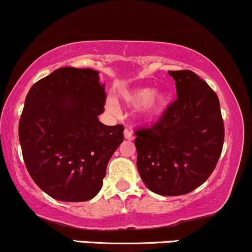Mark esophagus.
<instances>
[{"label":"esophagus","mask_w":252,"mask_h":252,"mask_svg":"<svg viewBox=\"0 0 252 252\" xmlns=\"http://www.w3.org/2000/svg\"><path fill=\"white\" fill-rule=\"evenodd\" d=\"M124 137H125V139L127 140H133V134H132V131L131 129L126 128L125 132H124Z\"/></svg>","instance_id":"esophagus-1"}]
</instances>
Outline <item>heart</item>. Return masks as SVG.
Masks as SVG:
<instances>
[{"label": "heart", "mask_w": 252, "mask_h": 252, "mask_svg": "<svg viewBox=\"0 0 252 252\" xmlns=\"http://www.w3.org/2000/svg\"><path fill=\"white\" fill-rule=\"evenodd\" d=\"M121 101L127 107L139 108V116L143 121H154L163 114L168 107L170 96L166 91H154L151 88H139L126 91L120 94ZM107 109L115 113L116 105L114 101L107 102Z\"/></svg>", "instance_id": "b5f03b06"}]
</instances>
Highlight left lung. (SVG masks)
I'll return each instance as SVG.
<instances>
[{"label": "left lung", "instance_id": "left-lung-1", "mask_svg": "<svg viewBox=\"0 0 252 252\" xmlns=\"http://www.w3.org/2000/svg\"><path fill=\"white\" fill-rule=\"evenodd\" d=\"M177 96L150 128L136 132L137 168L161 196H180L201 186L221 155L224 128L218 94L191 71H170Z\"/></svg>", "mask_w": 252, "mask_h": 252}]
</instances>
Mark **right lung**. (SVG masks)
<instances>
[{
  "mask_svg": "<svg viewBox=\"0 0 252 252\" xmlns=\"http://www.w3.org/2000/svg\"><path fill=\"white\" fill-rule=\"evenodd\" d=\"M91 68L61 67L30 89L19 123L23 158L32 180L62 202H85L102 188L124 126L98 121L104 84Z\"/></svg>",
  "mask_w": 252,
  "mask_h": 252,
  "instance_id": "add662e5",
  "label": "right lung"
}]
</instances>
